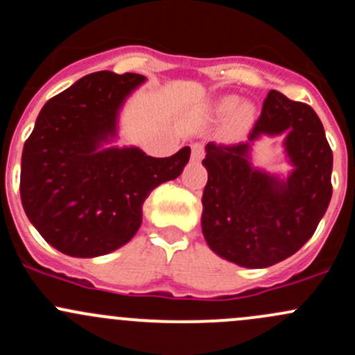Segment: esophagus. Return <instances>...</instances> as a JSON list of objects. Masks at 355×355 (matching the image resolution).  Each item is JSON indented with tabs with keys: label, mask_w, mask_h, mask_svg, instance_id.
Here are the masks:
<instances>
[{
	"label": "esophagus",
	"mask_w": 355,
	"mask_h": 355,
	"mask_svg": "<svg viewBox=\"0 0 355 355\" xmlns=\"http://www.w3.org/2000/svg\"><path fill=\"white\" fill-rule=\"evenodd\" d=\"M204 157V146L200 142H194L192 144V159L200 161Z\"/></svg>",
	"instance_id": "obj_1"
}]
</instances>
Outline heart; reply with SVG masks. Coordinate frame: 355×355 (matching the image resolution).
<instances>
[{
	"label": "heart",
	"instance_id": "obj_1",
	"mask_svg": "<svg viewBox=\"0 0 355 355\" xmlns=\"http://www.w3.org/2000/svg\"><path fill=\"white\" fill-rule=\"evenodd\" d=\"M218 113L220 114H232L230 120H228V134L232 137H242V135L249 132V128L252 127V121L256 118V110H254L252 105L249 103H242L239 105V99L235 96H228V98H223L220 103H218Z\"/></svg>",
	"mask_w": 355,
	"mask_h": 355
}]
</instances>
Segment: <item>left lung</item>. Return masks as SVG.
<instances>
[{"label":"left lung","instance_id":"8db88e82","mask_svg":"<svg viewBox=\"0 0 355 355\" xmlns=\"http://www.w3.org/2000/svg\"><path fill=\"white\" fill-rule=\"evenodd\" d=\"M264 133L288 134L294 171L287 181L250 166V144ZM247 139L206 146L202 234L218 256L268 268L295 254L316 232L331 199L333 153L316 111L278 91L268 92Z\"/></svg>","mask_w":355,"mask_h":355}]
</instances>
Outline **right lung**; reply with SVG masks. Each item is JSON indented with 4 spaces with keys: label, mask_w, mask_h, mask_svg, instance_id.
<instances>
[{
    "label": "right lung",
    "mask_w": 355,
    "mask_h": 355,
    "mask_svg": "<svg viewBox=\"0 0 355 355\" xmlns=\"http://www.w3.org/2000/svg\"><path fill=\"white\" fill-rule=\"evenodd\" d=\"M144 75L96 71L42 106L25 141L20 198L48 244L73 257H96L125 245L142 223V204L175 180L191 157L146 156L137 148L99 149L116 130L123 99Z\"/></svg>",
    "instance_id": "add662e5"
}]
</instances>
